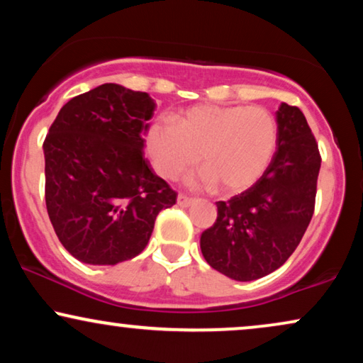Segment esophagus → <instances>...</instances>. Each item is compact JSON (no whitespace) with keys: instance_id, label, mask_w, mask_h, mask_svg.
<instances>
[{"instance_id":"obj_1","label":"esophagus","mask_w":363,"mask_h":363,"mask_svg":"<svg viewBox=\"0 0 363 363\" xmlns=\"http://www.w3.org/2000/svg\"><path fill=\"white\" fill-rule=\"evenodd\" d=\"M194 203H196L194 197H189L186 194H179L177 196V204L181 206V208H189V206L194 204Z\"/></svg>"}]
</instances>
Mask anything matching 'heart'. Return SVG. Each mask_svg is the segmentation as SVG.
<instances>
[{"label": "heart", "mask_w": 363, "mask_h": 363, "mask_svg": "<svg viewBox=\"0 0 363 363\" xmlns=\"http://www.w3.org/2000/svg\"><path fill=\"white\" fill-rule=\"evenodd\" d=\"M278 145L273 113L256 105H196L177 125L159 121L147 132V150L160 177H181L203 162L201 181L223 194L250 189L263 176Z\"/></svg>", "instance_id": "heart-1"}]
</instances>
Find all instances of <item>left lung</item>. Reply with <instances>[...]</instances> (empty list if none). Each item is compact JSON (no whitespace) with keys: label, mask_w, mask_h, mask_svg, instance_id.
<instances>
[{"label":"left lung","mask_w":363,"mask_h":363,"mask_svg":"<svg viewBox=\"0 0 363 363\" xmlns=\"http://www.w3.org/2000/svg\"><path fill=\"white\" fill-rule=\"evenodd\" d=\"M278 149L250 189L218 201V218L201 235V251L216 272L238 281L278 269L300 245L315 211L318 144L300 108L277 112Z\"/></svg>","instance_id":"1"}]
</instances>
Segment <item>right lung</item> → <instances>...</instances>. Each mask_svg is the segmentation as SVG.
<instances>
[{
	"label": "right lung",
	"instance_id": "add662e5",
	"mask_svg": "<svg viewBox=\"0 0 363 363\" xmlns=\"http://www.w3.org/2000/svg\"><path fill=\"white\" fill-rule=\"evenodd\" d=\"M155 102L116 84L63 105L43 142L45 201L60 242L82 263L117 264L144 251L177 192L144 157Z\"/></svg>",
	"mask_w": 363,
	"mask_h": 363
}]
</instances>
